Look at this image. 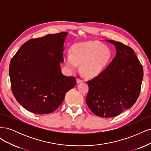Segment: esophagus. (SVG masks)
Returning a JSON list of instances; mask_svg holds the SVG:
<instances>
[{
    "mask_svg": "<svg viewBox=\"0 0 151 151\" xmlns=\"http://www.w3.org/2000/svg\"><path fill=\"white\" fill-rule=\"evenodd\" d=\"M76 81H77V84H79L80 83H82V82H83V80H82V79H81L79 78H77Z\"/></svg>",
    "mask_w": 151,
    "mask_h": 151,
    "instance_id": "obj_1",
    "label": "esophagus"
}]
</instances>
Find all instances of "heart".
<instances>
[{
    "mask_svg": "<svg viewBox=\"0 0 151 151\" xmlns=\"http://www.w3.org/2000/svg\"><path fill=\"white\" fill-rule=\"evenodd\" d=\"M71 54L64 57L66 66L76 70L81 63V71L84 76L93 78L99 75L112 59L110 48L98 41L76 43L70 48Z\"/></svg>",
    "mask_w": 151,
    "mask_h": 151,
    "instance_id": "1",
    "label": "heart"
}]
</instances>
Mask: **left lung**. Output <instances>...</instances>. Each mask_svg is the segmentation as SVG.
<instances>
[{"instance_id": "8db88e82", "label": "left lung", "mask_w": 151, "mask_h": 151, "mask_svg": "<svg viewBox=\"0 0 151 151\" xmlns=\"http://www.w3.org/2000/svg\"><path fill=\"white\" fill-rule=\"evenodd\" d=\"M116 53L108 67L87 82L86 102L94 114L111 118L131 108L140 93L143 67L132 48L113 40Z\"/></svg>"}]
</instances>
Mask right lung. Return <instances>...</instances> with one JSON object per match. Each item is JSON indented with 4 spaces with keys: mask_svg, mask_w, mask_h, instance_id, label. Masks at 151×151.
<instances>
[{
    "mask_svg": "<svg viewBox=\"0 0 151 151\" xmlns=\"http://www.w3.org/2000/svg\"><path fill=\"white\" fill-rule=\"evenodd\" d=\"M67 36V32H61L31 39L11 59L12 92L29 111L39 115L52 113L76 84V77H67L61 72Z\"/></svg>",
    "mask_w": 151,
    "mask_h": 151,
    "instance_id": "right-lung-1",
    "label": "right lung"
}]
</instances>
